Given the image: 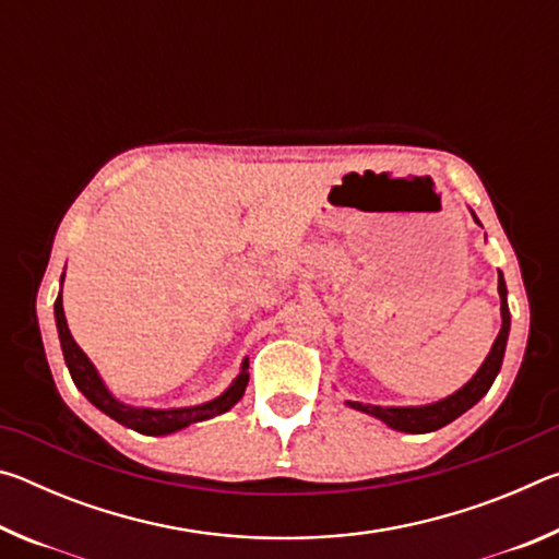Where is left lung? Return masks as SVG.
<instances>
[{
  "mask_svg": "<svg viewBox=\"0 0 559 559\" xmlns=\"http://www.w3.org/2000/svg\"><path fill=\"white\" fill-rule=\"evenodd\" d=\"M473 214V212H471ZM476 219V214H473ZM478 222V219H476ZM498 296H500V330L490 345V353L486 355L484 362L476 370L471 380L449 396H443L439 402L431 404H416V406H382V404H365L347 400L345 406L355 412L370 414L374 419H380L386 427L404 433H429L441 427H447L453 419H459L463 412H468L473 404H478L488 394L490 384L496 382L503 365L508 335H510V310H508V288L503 273L498 271Z\"/></svg>",
  "mask_w": 559,
  "mask_h": 559,
  "instance_id": "obj_1",
  "label": "left lung"
}]
</instances>
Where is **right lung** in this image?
<instances>
[{
  "label": "right lung",
  "mask_w": 559,
  "mask_h": 559,
  "mask_svg": "<svg viewBox=\"0 0 559 559\" xmlns=\"http://www.w3.org/2000/svg\"><path fill=\"white\" fill-rule=\"evenodd\" d=\"M63 276H66V269L61 273V286H63ZM53 316H56V330H59L66 367H69L71 380L75 386H79V392L86 396V400L96 406V409L108 414L110 419H116L118 424H122V427H128L132 431L145 433V437H167V433L187 429L189 424L206 421V419H212V416L229 412L231 406L241 400L246 392V384H249V357H243L241 370L234 377L231 384L226 386L219 396H214V400L204 402V404L169 406V409H153V406L126 404L108 390V384L103 382V377L96 370V365L91 362V357L83 353L79 343L73 340L69 323H66V316H63L61 290H59V298H56V302H53Z\"/></svg>",
  "instance_id": "obj_1"
}]
</instances>
